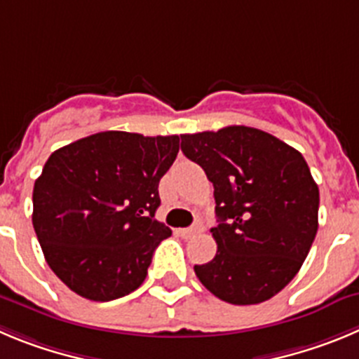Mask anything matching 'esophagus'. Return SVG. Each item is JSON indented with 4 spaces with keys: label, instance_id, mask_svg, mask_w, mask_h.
I'll use <instances>...</instances> for the list:
<instances>
[{
    "label": "esophagus",
    "instance_id": "34e87169",
    "mask_svg": "<svg viewBox=\"0 0 359 359\" xmlns=\"http://www.w3.org/2000/svg\"><path fill=\"white\" fill-rule=\"evenodd\" d=\"M200 232H203L202 221H196L195 225L189 226V229H180L179 230V233L184 237V239H189V237H193L195 233H200Z\"/></svg>",
    "mask_w": 359,
    "mask_h": 359
}]
</instances>
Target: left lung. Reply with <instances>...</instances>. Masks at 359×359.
<instances>
[{
    "mask_svg": "<svg viewBox=\"0 0 359 359\" xmlns=\"http://www.w3.org/2000/svg\"><path fill=\"white\" fill-rule=\"evenodd\" d=\"M180 149L214 186L217 251L195 266L202 285L232 304L276 296L297 274L319 229V187L306 161L255 127L180 134Z\"/></svg>",
    "mask_w": 359,
    "mask_h": 359,
    "instance_id": "8db88e82",
    "label": "left lung"
}]
</instances>
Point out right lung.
Returning a JSON list of instances; mask_svg holds the SVG:
<instances>
[{
  "mask_svg": "<svg viewBox=\"0 0 359 359\" xmlns=\"http://www.w3.org/2000/svg\"><path fill=\"white\" fill-rule=\"evenodd\" d=\"M179 136L104 130L55 150L33 187V229L53 273L78 296L138 289L172 230L154 217Z\"/></svg>",
  "mask_w": 359,
  "mask_h": 359,
  "instance_id": "right-lung-1",
  "label": "right lung"
}]
</instances>
